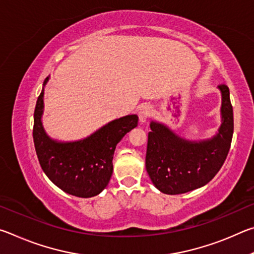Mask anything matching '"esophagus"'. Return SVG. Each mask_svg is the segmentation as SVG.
Segmentation results:
<instances>
[{"label":"esophagus","instance_id":"34e87169","mask_svg":"<svg viewBox=\"0 0 254 254\" xmlns=\"http://www.w3.org/2000/svg\"><path fill=\"white\" fill-rule=\"evenodd\" d=\"M152 114V107L150 105H144L140 109L139 111V119L141 123H145L149 120V118L151 117Z\"/></svg>","mask_w":254,"mask_h":254}]
</instances>
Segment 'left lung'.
I'll return each mask as SVG.
<instances>
[{
	"instance_id": "obj_1",
	"label": "left lung",
	"mask_w": 254,
	"mask_h": 254,
	"mask_svg": "<svg viewBox=\"0 0 254 254\" xmlns=\"http://www.w3.org/2000/svg\"><path fill=\"white\" fill-rule=\"evenodd\" d=\"M221 93V126L207 139L189 140L167 124L150 122L145 168L154 187L163 194L178 195L205 186L222 168L233 136V107L230 89Z\"/></svg>"
}]
</instances>
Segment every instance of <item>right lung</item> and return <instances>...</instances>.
<instances>
[{
    "label": "right lung",
    "mask_w": 254,
    "mask_h": 254,
    "mask_svg": "<svg viewBox=\"0 0 254 254\" xmlns=\"http://www.w3.org/2000/svg\"><path fill=\"white\" fill-rule=\"evenodd\" d=\"M44 81L34 110L33 141L40 166L51 182L67 194L89 198L100 194L113 173V156L123 136L137 126L136 114L106 123L92 134L74 141L53 139L42 124L45 112Z\"/></svg>",
    "instance_id": "obj_1"
}]
</instances>
